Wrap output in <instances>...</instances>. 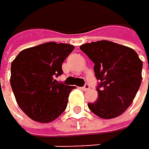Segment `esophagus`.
<instances>
[{
    "label": "esophagus",
    "mask_w": 149,
    "mask_h": 149,
    "mask_svg": "<svg viewBox=\"0 0 149 149\" xmlns=\"http://www.w3.org/2000/svg\"><path fill=\"white\" fill-rule=\"evenodd\" d=\"M88 89H89V86H88V84H86L84 87L81 88V90H83V91H87V90H88Z\"/></svg>",
    "instance_id": "34e87169"
}]
</instances>
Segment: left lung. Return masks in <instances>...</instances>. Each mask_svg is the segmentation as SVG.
Segmentation results:
<instances>
[{
  "label": "left lung",
  "instance_id": "1",
  "mask_svg": "<svg viewBox=\"0 0 149 149\" xmlns=\"http://www.w3.org/2000/svg\"><path fill=\"white\" fill-rule=\"evenodd\" d=\"M80 49L95 63L98 99L88 104L89 110L101 118L121 115L133 103L141 83L142 61L130 47L100 40L81 45Z\"/></svg>",
  "mask_w": 149,
  "mask_h": 149
}]
</instances>
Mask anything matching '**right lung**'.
<instances>
[{
    "mask_svg": "<svg viewBox=\"0 0 149 149\" xmlns=\"http://www.w3.org/2000/svg\"><path fill=\"white\" fill-rule=\"evenodd\" d=\"M74 46L48 42L21 51L11 63L10 85L16 103L32 120L49 123L66 110L74 86L58 82L62 63Z\"/></svg>",
    "mask_w": 149,
    "mask_h": 149,
    "instance_id": "obj_1",
    "label": "right lung"
}]
</instances>
